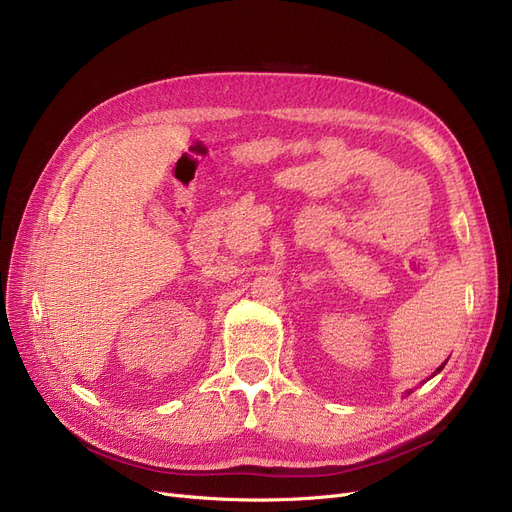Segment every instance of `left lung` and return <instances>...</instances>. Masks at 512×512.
I'll list each match as a JSON object with an SVG mask.
<instances>
[{
  "label": "left lung",
  "instance_id": "obj_1",
  "mask_svg": "<svg viewBox=\"0 0 512 512\" xmlns=\"http://www.w3.org/2000/svg\"><path fill=\"white\" fill-rule=\"evenodd\" d=\"M441 367H443V365H441ZM441 367H439V370H441ZM439 370H437V372H439ZM437 372H435V374H437ZM410 393H412V391H407V395H410Z\"/></svg>",
  "mask_w": 512,
  "mask_h": 512
}]
</instances>
